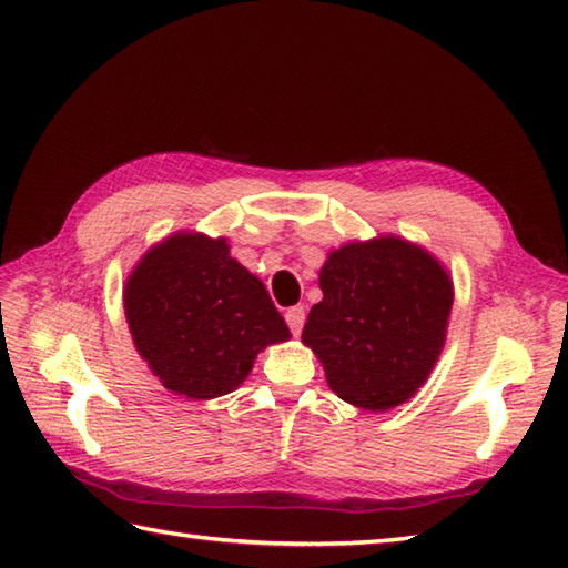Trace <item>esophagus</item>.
<instances>
[{"instance_id": "obj_1", "label": "esophagus", "mask_w": 568, "mask_h": 568, "mask_svg": "<svg viewBox=\"0 0 568 568\" xmlns=\"http://www.w3.org/2000/svg\"><path fill=\"white\" fill-rule=\"evenodd\" d=\"M285 322H287V327H291V332H293V334H300V332H303V324H305V307L295 305V307L287 310V312H285Z\"/></svg>"}]
</instances>
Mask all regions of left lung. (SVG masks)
I'll use <instances>...</instances> for the list:
<instances>
[{
    "label": "left lung",
    "mask_w": 568,
    "mask_h": 568,
    "mask_svg": "<svg viewBox=\"0 0 568 568\" xmlns=\"http://www.w3.org/2000/svg\"><path fill=\"white\" fill-rule=\"evenodd\" d=\"M320 287L303 342L322 358L329 388L373 413L413 397L442 352L454 303L442 265L385 236L332 251Z\"/></svg>",
    "instance_id": "obj_1"
}]
</instances>
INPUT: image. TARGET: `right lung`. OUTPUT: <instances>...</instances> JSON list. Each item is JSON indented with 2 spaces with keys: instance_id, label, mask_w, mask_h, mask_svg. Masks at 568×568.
I'll return each instance as SVG.
<instances>
[{
  "instance_id": "1",
  "label": "right lung",
  "mask_w": 568,
  "mask_h": 568,
  "mask_svg": "<svg viewBox=\"0 0 568 568\" xmlns=\"http://www.w3.org/2000/svg\"><path fill=\"white\" fill-rule=\"evenodd\" d=\"M124 310L139 354L168 390L210 400L239 388L253 358L291 336L263 283L224 239L175 234L129 275Z\"/></svg>"
}]
</instances>
